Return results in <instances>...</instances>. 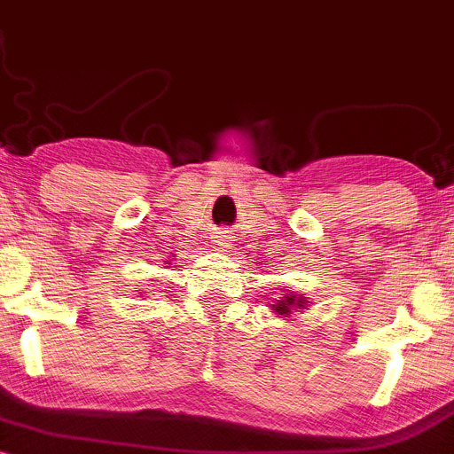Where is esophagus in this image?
<instances>
[{"label":"esophagus","mask_w":454,"mask_h":454,"mask_svg":"<svg viewBox=\"0 0 454 454\" xmlns=\"http://www.w3.org/2000/svg\"><path fill=\"white\" fill-rule=\"evenodd\" d=\"M231 237H226V234H217L215 241H213V252L217 254H226L228 247H231V241H228Z\"/></svg>","instance_id":"obj_1"}]
</instances>
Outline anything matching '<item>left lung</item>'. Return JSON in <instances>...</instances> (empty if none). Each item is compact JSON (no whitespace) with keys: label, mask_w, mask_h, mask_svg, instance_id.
I'll list each match as a JSON object with an SVG mask.
<instances>
[{"label":"left lung","mask_w":454,"mask_h":454,"mask_svg":"<svg viewBox=\"0 0 454 454\" xmlns=\"http://www.w3.org/2000/svg\"><path fill=\"white\" fill-rule=\"evenodd\" d=\"M281 290H284V288H281ZM269 307H270V311H273V314H278V317H290L294 314V311L307 309V307H309V301H307L305 294L284 290V293H281L278 299L270 301Z\"/></svg>","instance_id":"obj_1"}]
</instances>
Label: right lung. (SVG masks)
<instances>
[{
    "label": "right lung",
    "instance_id": "right-lung-1",
    "mask_svg": "<svg viewBox=\"0 0 454 454\" xmlns=\"http://www.w3.org/2000/svg\"><path fill=\"white\" fill-rule=\"evenodd\" d=\"M166 264H170V262H168V260H166Z\"/></svg>",
    "mask_w": 454,
    "mask_h": 454
}]
</instances>
